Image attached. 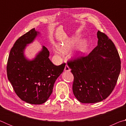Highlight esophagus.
<instances>
[{"mask_svg":"<svg viewBox=\"0 0 126 126\" xmlns=\"http://www.w3.org/2000/svg\"><path fill=\"white\" fill-rule=\"evenodd\" d=\"M70 71H71V69H70L69 67H68L67 65H66L65 66V68H64V71L65 72H69Z\"/></svg>","mask_w":126,"mask_h":126,"instance_id":"esophagus-1","label":"esophagus"}]
</instances>
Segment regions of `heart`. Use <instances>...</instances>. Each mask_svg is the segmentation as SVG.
Masks as SVG:
<instances>
[{
  "label": "heart",
  "instance_id": "b5f03b06",
  "mask_svg": "<svg viewBox=\"0 0 126 126\" xmlns=\"http://www.w3.org/2000/svg\"><path fill=\"white\" fill-rule=\"evenodd\" d=\"M79 36L76 35L71 38L68 40L67 42L63 43V44H59L58 46V49L56 50V52L57 53H61L62 52H67L69 50L71 49L76 45V44L79 39ZM87 42L86 40H82L79 43L77 48V50L79 53H83L86 50L87 47Z\"/></svg>",
  "mask_w": 126,
  "mask_h": 126
}]
</instances>
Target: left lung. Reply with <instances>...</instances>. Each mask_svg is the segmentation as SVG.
Returning a JSON list of instances; mask_svg holds the SVG:
<instances>
[{"mask_svg": "<svg viewBox=\"0 0 126 126\" xmlns=\"http://www.w3.org/2000/svg\"><path fill=\"white\" fill-rule=\"evenodd\" d=\"M97 38V46L87 56L68 62L74 76L73 92L81 103H97L107 98L120 73L121 60L114 43L99 31Z\"/></svg>", "mask_w": 126, "mask_h": 126, "instance_id": "8db88e82", "label": "left lung"}]
</instances>
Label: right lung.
Wrapping results in <instances>:
<instances>
[{
  "mask_svg": "<svg viewBox=\"0 0 126 126\" xmlns=\"http://www.w3.org/2000/svg\"><path fill=\"white\" fill-rule=\"evenodd\" d=\"M40 34L35 28L20 37L10 50L7 72L8 80L16 95L23 101L33 104L46 102L53 92L55 80L62 73L65 64L57 66L49 58L46 47L32 60L27 59L24 50Z\"/></svg>",
  "mask_w": 126,
  "mask_h": 126,
  "instance_id": "obj_1",
  "label": "right lung"
}]
</instances>
